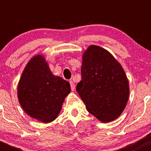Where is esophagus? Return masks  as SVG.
<instances>
[{
  "mask_svg": "<svg viewBox=\"0 0 151 151\" xmlns=\"http://www.w3.org/2000/svg\"><path fill=\"white\" fill-rule=\"evenodd\" d=\"M70 83V85H71V91H74V89H75V87H74V83L73 81H70L69 82Z\"/></svg>",
  "mask_w": 151,
  "mask_h": 151,
  "instance_id": "esophagus-1",
  "label": "esophagus"
}]
</instances>
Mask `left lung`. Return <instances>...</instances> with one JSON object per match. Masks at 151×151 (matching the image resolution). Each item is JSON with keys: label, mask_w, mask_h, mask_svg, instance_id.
Segmentation results:
<instances>
[{"label": "left lung", "mask_w": 151, "mask_h": 151, "mask_svg": "<svg viewBox=\"0 0 151 151\" xmlns=\"http://www.w3.org/2000/svg\"><path fill=\"white\" fill-rule=\"evenodd\" d=\"M77 91L87 110L102 123L118 118L126 107L129 85L121 63L109 52L91 45L83 55Z\"/></svg>", "instance_id": "1"}]
</instances>
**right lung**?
Listing matches in <instances>:
<instances>
[{"label": "right lung", "mask_w": 151, "mask_h": 151, "mask_svg": "<svg viewBox=\"0 0 151 151\" xmlns=\"http://www.w3.org/2000/svg\"><path fill=\"white\" fill-rule=\"evenodd\" d=\"M70 92L69 83L53 75L40 54L29 60L17 86L18 100L23 110L31 118L45 123L57 118Z\"/></svg>", "instance_id": "obj_1"}]
</instances>
